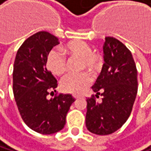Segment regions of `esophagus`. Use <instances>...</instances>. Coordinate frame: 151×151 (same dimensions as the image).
Returning a JSON list of instances; mask_svg holds the SVG:
<instances>
[{
	"instance_id": "obj_1",
	"label": "esophagus",
	"mask_w": 151,
	"mask_h": 151,
	"mask_svg": "<svg viewBox=\"0 0 151 151\" xmlns=\"http://www.w3.org/2000/svg\"><path fill=\"white\" fill-rule=\"evenodd\" d=\"M73 98H74V99H76V100H77V99H78V95H73Z\"/></svg>"
}]
</instances>
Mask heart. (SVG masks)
Returning <instances> with one entry per match:
<instances>
[{
    "mask_svg": "<svg viewBox=\"0 0 151 151\" xmlns=\"http://www.w3.org/2000/svg\"><path fill=\"white\" fill-rule=\"evenodd\" d=\"M63 52L70 57L81 59V70L89 69L92 71L100 70L102 65V58L100 54L93 52L91 46L81 40H74L62 47ZM47 68L57 76L64 74L67 70V60L65 56L57 49L51 50L46 59ZM92 81L88 71H81L76 74H69L60 82L61 89L70 93H82Z\"/></svg>",
    "mask_w": 151,
    "mask_h": 151,
    "instance_id": "heart-1",
    "label": "heart"
}]
</instances>
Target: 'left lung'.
Segmentation results:
<instances>
[{
  "mask_svg": "<svg viewBox=\"0 0 151 151\" xmlns=\"http://www.w3.org/2000/svg\"><path fill=\"white\" fill-rule=\"evenodd\" d=\"M101 72L91 87L96 97L87 99L86 127L97 135L118 130L129 119L138 92L137 68L129 50L119 40L106 37Z\"/></svg>",
  "mask_w": 151,
  "mask_h": 151,
  "instance_id": "1",
  "label": "left lung"
}]
</instances>
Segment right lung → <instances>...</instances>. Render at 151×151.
Segmentation results:
<instances>
[{
	"mask_svg": "<svg viewBox=\"0 0 151 151\" xmlns=\"http://www.w3.org/2000/svg\"><path fill=\"white\" fill-rule=\"evenodd\" d=\"M59 40L47 32L29 37L17 51L13 65V95L25 124L40 134H53L66 123V115L75 99L56 91L57 80L46 68L47 55Z\"/></svg>",
	"mask_w": 151,
	"mask_h": 151,
	"instance_id": "obj_1",
	"label": "right lung"
}]
</instances>
